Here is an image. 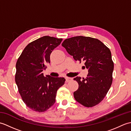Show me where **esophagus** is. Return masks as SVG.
<instances>
[{"instance_id": "obj_1", "label": "esophagus", "mask_w": 131, "mask_h": 131, "mask_svg": "<svg viewBox=\"0 0 131 131\" xmlns=\"http://www.w3.org/2000/svg\"><path fill=\"white\" fill-rule=\"evenodd\" d=\"M65 79H66V82H69L71 81V80L73 79V78H70V77H65Z\"/></svg>"}]
</instances>
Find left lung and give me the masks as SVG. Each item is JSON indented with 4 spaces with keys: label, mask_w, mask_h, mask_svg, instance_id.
Wrapping results in <instances>:
<instances>
[{
    "label": "left lung",
    "mask_w": 131,
    "mask_h": 131,
    "mask_svg": "<svg viewBox=\"0 0 131 131\" xmlns=\"http://www.w3.org/2000/svg\"><path fill=\"white\" fill-rule=\"evenodd\" d=\"M63 47L75 61H84L88 70L86 78L77 77L78 89L74 92L77 102L85 107H93L106 95L113 82L114 62L110 49L97 39L78 36L66 39Z\"/></svg>",
    "instance_id": "8db88e82"
}]
</instances>
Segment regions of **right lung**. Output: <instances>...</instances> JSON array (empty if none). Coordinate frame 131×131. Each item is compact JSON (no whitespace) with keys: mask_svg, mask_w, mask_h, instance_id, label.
Instances as JSON below:
<instances>
[{"mask_svg":"<svg viewBox=\"0 0 131 131\" xmlns=\"http://www.w3.org/2000/svg\"><path fill=\"white\" fill-rule=\"evenodd\" d=\"M62 39L44 36L30 43L16 62L15 81L23 101L35 112H46L56 101L64 78L44 77L42 71L50 63V54Z\"/></svg>","mask_w":131,"mask_h":131,"instance_id":"right-lung-1","label":"right lung"}]
</instances>
